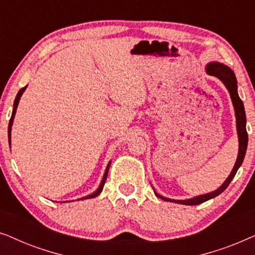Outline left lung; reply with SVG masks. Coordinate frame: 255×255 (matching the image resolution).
<instances>
[{"instance_id":"8db88e82","label":"left lung","mask_w":255,"mask_h":255,"mask_svg":"<svg viewBox=\"0 0 255 255\" xmlns=\"http://www.w3.org/2000/svg\"><path fill=\"white\" fill-rule=\"evenodd\" d=\"M207 73L209 75L216 76L219 80H222L223 83H224L226 88L230 92V96H231L233 107H235L236 111V118H237V131H238V138H239V153L238 158H237L236 165L233 167L231 174H230L228 179L224 183L222 184L221 187L218 188L217 190L212 191V193L201 195V196L190 198V200H184V201H175V200H169V198L162 197L160 195L155 194L156 196L162 198L165 201H170L175 202V203H181L186 205H197L203 203V202L210 200V198H214L218 196L219 194H222L231 182L233 177H235L237 170L239 169V167L242 166L244 161V158H245V153L247 149V142H249V134H247L246 131V115H245V108H244L243 101L240 100L238 95V92H237V79L235 73L231 68H229L228 66L219 64V62H211L207 66Z\"/></svg>"}]
</instances>
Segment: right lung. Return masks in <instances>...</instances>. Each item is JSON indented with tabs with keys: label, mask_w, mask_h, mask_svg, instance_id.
<instances>
[{
	"label": "right lung",
	"mask_w": 255,
	"mask_h": 255,
	"mask_svg": "<svg viewBox=\"0 0 255 255\" xmlns=\"http://www.w3.org/2000/svg\"><path fill=\"white\" fill-rule=\"evenodd\" d=\"M25 88H26V86H25V87H23V88L20 89L18 93H17V95H16V99H15V102H13V110H12V114H11V118H10V121H9V128H8V137H9V142H10V131H11V125H12L13 116H15V113H16L17 106H18V102H19V99H20V96H22V94H23L24 90H25ZM109 167H110V162H109V165H108V167H107V169H106V173H104V175H103V179H102V182H101L100 187H99V189H97V190L95 191V193H93L92 195H88V196H86V197H82L81 200H85V198H94V197H96L97 195H100V194H101V191H102L103 187H104V183H106V180H107V176H108V172H109Z\"/></svg>",
	"instance_id": "1"
}]
</instances>
